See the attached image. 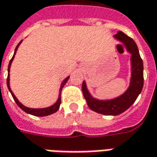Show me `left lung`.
I'll list each match as a JSON object with an SVG mask.
<instances>
[{"mask_svg": "<svg viewBox=\"0 0 157 157\" xmlns=\"http://www.w3.org/2000/svg\"><path fill=\"white\" fill-rule=\"evenodd\" d=\"M114 37L122 42L127 51L131 53V79L129 86L121 96L112 99L99 100L94 98L87 89L86 82H82V93L90 109L95 112L105 116H117L131 106L135 102L142 91L144 86L143 60L140 58V52L135 41L121 31L117 32Z\"/></svg>", "mask_w": 157, "mask_h": 157, "instance_id": "obj_1", "label": "left lung"}]
</instances>
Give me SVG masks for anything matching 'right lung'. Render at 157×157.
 I'll use <instances>...</instances> for the list:
<instances>
[{
    "mask_svg": "<svg viewBox=\"0 0 157 157\" xmlns=\"http://www.w3.org/2000/svg\"><path fill=\"white\" fill-rule=\"evenodd\" d=\"M22 40L17 44V46L15 48V51H14V54L13 56V58H12V59L10 60L9 62V64H8V75H7V79H6V85H7V87H8V90L10 91V93L12 94V96L13 98L14 101L16 102V104L18 105V107L22 109L25 112L28 113V114H30V115H33V116H36V117H46V116H48V115H52L53 113L57 112L59 109V106H60V104H61V91L63 89V86L65 85V83L68 82V80L70 78V76H68L66 78L64 79L63 81V82L61 83V86H60V88H59V98H58V100L56 102L54 105H51V106H49V107H47V108H40V109H33V108H28V107H26L24 105H22L20 102L17 100V98L15 97V95L13 94V91L11 90L10 88V68H11V64H12V62H13V60L14 59V56L16 54V52H17V48L19 47V45L21 44Z\"/></svg>",
    "mask_w": 157,
    "mask_h": 157,
    "instance_id": "right-lung-1",
    "label": "right lung"
}]
</instances>
